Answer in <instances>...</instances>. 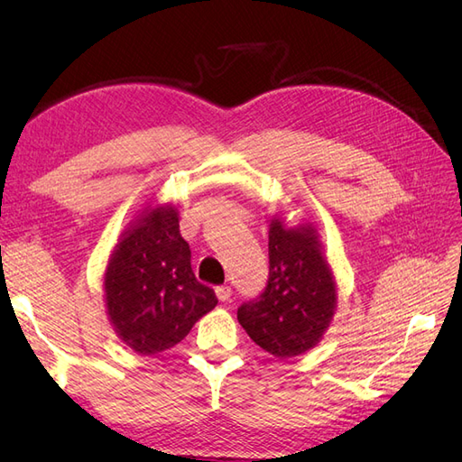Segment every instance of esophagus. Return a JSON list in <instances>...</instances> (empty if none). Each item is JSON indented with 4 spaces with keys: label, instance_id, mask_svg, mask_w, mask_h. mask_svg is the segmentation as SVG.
I'll return each mask as SVG.
<instances>
[{
    "label": "esophagus",
    "instance_id": "esophagus-1",
    "mask_svg": "<svg viewBox=\"0 0 462 462\" xmlns=\"http://www.w3.org/2000/svg\"><path fill=\"white\" fill-rule=\"evenodd\" d=\"M216 295H217V299L221 302H227L231 299V295H233V291H231L229 285H221V287H216Z\"/></svg>",
    "mask_w": 462,
    "mask_h": 462
}]
</instances>
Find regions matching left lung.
<instances>
[{
    "label": "left lung",
    "instance_id": "1",
    "mask_svg": "<svg viewBox=\"0 0 462 462\" xmlns=\"http://www.w3.org/2000/svg\"><path fill=\"white\" fill-rule=\"evenodd\" d=\"M268 239V287L241 306L236 319L265 353L283 360L309 353L324 337L337 310V282L312 223L289 226L275 214Z\"/></svg>",
    "mask_w": 462,
    "mask_h": 462
}]
</instances>
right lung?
Returning <instances> with one entry per match:
<instances>
[{
    "label": "right lung",
    "mask_w": 462,
    "mask_h": 462,
    "mask_svg": "<svg viewBox=\"0 0 462 462\" xmlns=\"http://www.w3.org/2000/svg\"><path fill=\"white\" fill-rule=\"evenodd\" d=\"M106 314L138 355H160L183 341L216 309L214 289L197 282L189 243L170 202L148 204L119 235L102 275Z\"/></svg>",
    "instance_id": "1"
}]
</instances>
